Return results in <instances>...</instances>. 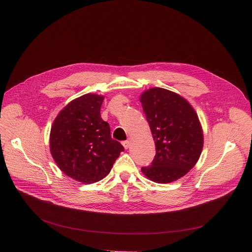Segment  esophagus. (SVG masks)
<instances>
[{
	"label": "esophagus",
	"mask_w": 252,
	"mask_h": 252,
	"mask_svg": "<svg viewBox=\"0 0 252 252\" xmlns=\"http://www.w3.org/2000/svg\"><path fill=\"white\" fill-rule=\"evenodd\" d=\"M123 146L125 147V149H128L129 146H130V141H129V140L124 141V142H123Z\"/></svg>",
	"instance_id": "1"
}]
</instances>
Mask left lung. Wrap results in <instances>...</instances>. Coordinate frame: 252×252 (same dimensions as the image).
Listing matches in <instances>:
<instances>
[{
	"label": "left lung",
	"mask_w": 252,
	"mask_h": 252,
	"mask_svg": "<svg viewBox=\"0 0 252 252\" xmlns=\"http://www.w3.org/2000/svg\"><path fill=\"white\" fill-rule=\"evenodd\" d=\"M140 101L156 147L152 164L142 167V173L155 183L175 182L188 174L201 155L199 118L186 99L166 89L144 91Z\"/></svg>",
	"instance_id": "obj_1"
}]
</instances>
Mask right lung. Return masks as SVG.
I'll use <instances>...</instances> for the list:
<instances>
[{"label": "right lung", "mask_w": 252, "mask_h": 252, "mask_svg": "<svg viewBox=\"0 0 252 252\" xmlns=\"http://www.w3.org/2000/svg\"><path fill=\"white\" fill-rule=\"evenodd\" d=\"M104 96L86 94L58 113L50 131V152L63 173L83 184L107 176L123 145L113 140L108 123L101 118Z\"/></svg>", "instance_id": "obj_1"}]
</instances>
